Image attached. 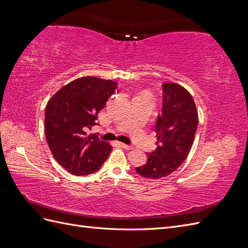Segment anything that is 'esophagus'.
I'll return each instance as SVG.
<instances>
[{
	"instance_id": "obj_1",
	"label": "esophagus",
	"mask_w": 248,
	"mask_h": 248,
	"mask_svg": "<svg viewBox=\"0 0 248 248\" xmlns=\"http://www.w3.org/2000/svg\"><path fill=\"white\" fill-rule=\"evenodd\" d=\"M120 145H121L124 149H126V150H132L133 149V147L132 146H129V145H126V144H123V142H121V144H120Z\"/></svg>"
}]
</instances>
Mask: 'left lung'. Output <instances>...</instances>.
<instances>
[{
    "label": "left lung",
    "mask_w": 248,
    "mask_h": 248,
    "mask_svg": "<svg viewBox=\"0 0 248 248\" xmlns=\"http://www.w3.org/2000/svg\"><path fill=\"white\" fill-rule=\"evenodd\" d=\"M162 109L156 120L157 148L147 154L144 166L136 169L141 177L159 179L175 171L189 154L199 116L191 94L174 82L162 85Z\"/></svg>",
    "instance_id": "8db88e82"
}]
</instances>
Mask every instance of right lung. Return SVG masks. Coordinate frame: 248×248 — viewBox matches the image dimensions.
I'll use <instances>...</instances> for the list:
<instances>
[{
    "instance_id": "1",
    "label": "right lung",
    "mask_w": 248,
    "mask_h": 248,
    "mask_svg": "<svg viewBox=\"0 0 248 248\" xmlns=\"http://www.w3.org/2000/svg\"><path fill=\"white\" fill-rule=\"evenodd\" d=\"M117 82L84 77L62 87L46 108V138L52 156L76 176L98 170L111 146L87 131L96 125L98 112L115 93Z\"/></svg>"
}]
</instances>
